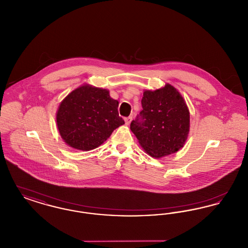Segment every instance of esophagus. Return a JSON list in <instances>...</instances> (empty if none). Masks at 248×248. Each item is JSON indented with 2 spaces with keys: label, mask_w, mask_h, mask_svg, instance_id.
<instances>
[{
  "label": "esophagus",
  "mask_w": 248,
  "mask_h": 248,
  "mask_svg": "<svg viewBox=\"0 0 248 248\" xmlns=\"http://www.w3.org/2000/svg\"><path fill=\"white\" fill-rule=\"evenodd\" d=\"M131 121H132V117H131V116L124 119V122H125V124H126V125H129Z\"/></svg>",
  "instance_id": "34e87169"
}]
</instances>
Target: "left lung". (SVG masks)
<instances>
[{"mask_svg":"<svg viewBox=\"0 0 248 248\" xmlns=\"http://www.w3.org/2000/svg\"><path fill=\"white\" fill-rule=\"evenodd\" d=\"M140 116L130 129L143 150L159 159L183 148L189 132V111L181 94L165 83L156 90H144Z\"/></svg>","mask_w":248,"mask_h":248,"instance_id":"obj_1","label":"left lung"}]
</instances>
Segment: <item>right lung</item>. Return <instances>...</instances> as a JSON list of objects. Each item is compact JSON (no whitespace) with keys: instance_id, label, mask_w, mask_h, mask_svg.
Wrapping results in <instances>:
<instances>
[{"instance_id":"add662e5","label":"right lung","mask_w":248,"mask_h":248,"mask_svg":"<svg viewBox=\"0 0 248 248\" xmlns=\"http://www.w3.org/2000/svg\"><path fill=\"white\" fill-rule=\"evenodd\" d=\"M118 105L107 89L90 84L74 89L61 101L57 111L62 140L79 151L97 148L124 124L119 116Z\"/></svg>"}]
</instances>
